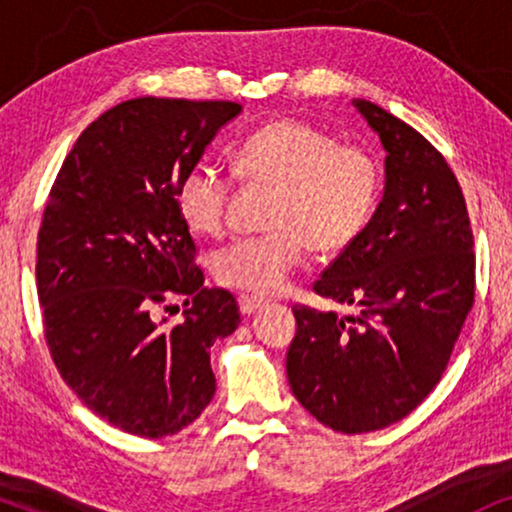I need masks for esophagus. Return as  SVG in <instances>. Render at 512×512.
Returning a JSON list of instances; mask_svg holds the SVG:
<instances>
[{"instance_id":"1","label":"esophagus","mask_w":512,"mask_h":512,"mask_svg":"<svg viewBox=\"0 0 512 512\" xmlns=\"http://www.w3.org/2000/svg\"><path fill=\"white\" fill-rule=\"evenodd\" d=\"M237 305H240V312L244 314V317H249V314L261 310V307L265 305V300L251 298V296H240V298H237Z\"/></svg>"}]
</instances>
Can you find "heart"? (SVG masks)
Wrapping results in <instances>:
<instances>
[{
	"label": "heart",
	"mask_w": 512,
	"mask_h": 512,
	"mask_svg": "<svg viewBox=\"0 0 512 512\" xmlns=\"http://www.w3.org/2000/svg\"><path fill=\"white\" fill-rule=\"evenodd\" d=\"M235 170L249 184L277 188L268 235L244 237L216 251L212 270L228 289L272 296L303 265L307 247L340 251L368 226L380 198L382 172L363 146L338 144L328 132L296 118H279L235 151ZM233 179L198 163L179 186V212L200 235L226 233Z\"/></svg>",
	"instance_id": "obj_1"
}]
</instances>
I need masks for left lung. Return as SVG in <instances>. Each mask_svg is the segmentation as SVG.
Instances as JSON below:
<instances>
[{"label":"left lung","mask_w":512,"mask_h":512,"mask_svg":"<svg viewBox=\"0 0 512 512\" xmlns=\"http://www.w3.org/2000/svg\"><path fill=\"white\" fill-rule=\"evenodd\" d=\"M352 104L387 153L384 191L314 291L359 314L296 305L286 352L298 403L347 436L396 424L431 394L475 296L471 221L450 165L401 118Z\"/></svg>","instance_id":"left-lung-1"}]
</instances>
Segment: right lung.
Here are the masks:
<instances>
[{
  "label": "right lung",
  "instance_id": "obj_1",
  "mask_svg": "<svg viewBox=\"0 0 512 512\" xmlns=\"http://www.w3.org/2000/svg\"><path fill=\"white\" fill-rule=\"evenodd\" d=\"M235 102L137 97L88 125L48 195L37 242L46 342L95 415L142 438L174 436L216 391L209 347L240 324L233 293L207 289L179 212L181 179ZM186 297L169 326L155 310ZM177 307V305H174Z\"/></svg>",
  "mask_w": 512,
  "mask_h": 512
}]
</instances>
